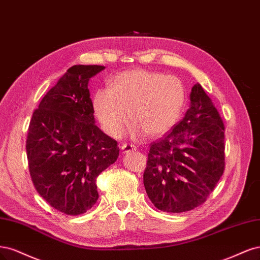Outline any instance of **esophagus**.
I'll return each instance as SVG.
<instances>
[{"instance_id": "esophagus-1", "label": "esophagus", "mask_w": 260, "mask_h": 260, "mask_svg": "<svg viewBox=\"0 0 260 260\" xmlns=\"http://www.w3.org/2000/svg\"><path fill=\"white\" fill-rule=\"evenodd\" d=\"M121 150H122V153H129V152L135 151L136 147L134 146V145H132V144H124L121 147Z\"/></svg>"}]
</instances>
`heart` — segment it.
Listing matches in <instances>:
<instances>
[{
    "mask_svg": "<svg viewBox=\"0 0 260 260\" xmlns=\"http://www.w3.org/2000/svg\"><path fill=\"white\" fill-rule=\"evenodd\" d=\"M186 99V88L179 78L137 69L116 74L109 81V88L96 90L91 108L109 136L120 138L131 116L135 123L134 135L145 133L155 137L179 120Z\"/></svg>",
    "mask_w": 260,
    "mask_h": 260,
    "instance_id": "obj_1",
    "label": "heart"
}]
</instances>
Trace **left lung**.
Wrapping results in <instances>:
<instances>
[{
	"mask_svg": "<svg viewBox=\"0 0 260 260\" xmlns=\"http://www.w3.org/2000/svg\"><path fill=\"white\" fill-rule=\"evenodd\" d=\"M223 171L224 125L212 99L196 84L183 119L150 144L146 192L160 211H191L205 202Z\"/></svg>",
	"mask_w": 260,
	"mask_h": 260,
	"instance_id": "obj_1",
	"label": "left lung"
}]
</instances>
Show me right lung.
Masks as SVG:
<instances>
[{
    "mask_svg": "<svg viewBox=\"0 0 260 260\" xmlns=\"http://www.w3.org/2000/svg\"><path fill=\"white\" fill-rule=\"evenodd\" d=\"M104 66L75 64L41 100L26 142L33 185L66 215L86 213L98 200L97 177L119 156L118 142L95 124L88 81Z\"/></svg>",
    "mask_w": 260,
    "mask_h": 260,
    "instance_id": "1",
    "label": "right lung"
}]
</instances>
